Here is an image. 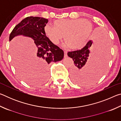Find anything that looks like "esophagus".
<instances>
[{
  "label": "esophagus",
  "mask_w": 121,
  "mask_h": 121,
  "mask_svg": "<svg viewBox=\"0 0 121 121\" xmlns=\"http://www.w3.org/2000/svg\"><path fill=\"white\" fill-rule=\"evenodd\" d=\"M67 56H67V51H64V58H67Z\"/></svg>",
  "instance_id": "1"
}]
</instances>
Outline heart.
<instances>
[{"label": "heart", "mask_w": 121, "mask_h": 121, "mask_svg": "<svg viewBox=\"0 0 121 121\" xmlns=\"http://www.w3.org/2000/svg\"><path fill=\"white\" fill-rule=\"evenodd\" d=\"M53 26L46 24L44 31L51 42L59 43L64 36L65 46L73 50L81 48L92 31V24L83 19H61L53 22Z\"/></svg>", "instance_id": "1"}]
</instances>
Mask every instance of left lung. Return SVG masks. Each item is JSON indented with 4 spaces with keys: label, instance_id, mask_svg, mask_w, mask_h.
Masks as SVG:
<instances>
[{
    "label": "left lung",
    "instance_id": "1",
    "mask_svg": "<svg viewBox=\"0 0 121 121\" xmlns=\"http://www.w3.org/2000/svg\"><path fill=\"white\" fill-rule=\"evenodd\" d=\"M93 44V41L90 40L82 49L68 53L75 65L70 73L71 78L76 83L84 84L95 82L106 68L109 54L108 37L106 34L100 33ZM90 49L92 50L93 56L87 63Z\"/></svg>",
    "mask_w": 121,
    "mask_h": 121
}]
</instances>
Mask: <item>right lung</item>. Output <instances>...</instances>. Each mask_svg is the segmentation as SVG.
I'll return each mask as SVG.
<instances>
[{
	"mask_svg": "<svg viewBox=\"0 0 121 121\" xmlns=\"http://www.w3.org/2000/svg\"><path fill=\"white\" fill-rule=\"evenodd\" d=\"M48 22V20L43 17L29 16L17 24L10 34L9 41L19 35L31 38L38 48L31 62L28 71L29 74L26 77L21 75L29 83H39L47 81L49 65L61 61L64 56L63 50L52 43L45 34L44 28ZM31 75L35 76L32 82L30 81Z\"/></svg>",
	"mask_w": 121,
	"mask_h": 121,
	"instance_id": "1",
	"label": "right lung"
}]
</instances>
